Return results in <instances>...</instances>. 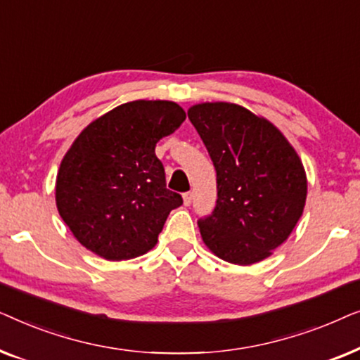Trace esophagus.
Instances as JSON below:
<instances>
[{"instance_id": "esophagus-1", "label": "esophagus", "mask_w": 360, "mask_h": 360, "mask_svg": "<svg viewBox=\"0 0 360 360\" xmlns=\"http://www.w3.org/2000/svg\"><path fill=\"white\" fill-rule=\"evenodd\" d=\"M191 201H193V193H191V191H186V193H184V205L190 206Z\"/></svg>"}]
</instances>
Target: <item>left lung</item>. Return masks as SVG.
Segmentation results:
<instances>
[{
    "label": "left lung",
    "instance_id": "8db88e82",
    "mask_svg": "<svg viewBox=\"0 0 360 360\" xmlns=\"http://www.w3.org/2000/svg\"><path fill=\"white\" fill-rule=\"evenodd\" d=\"M188 117L218 184L213 213L198 219L205 244L231 264L267 259L303 214L308 185L298 154L272 122L234 103H201Z\"/></svg>",
    "mask_w": 360,
    "mask_h": 360
}]
</instances>
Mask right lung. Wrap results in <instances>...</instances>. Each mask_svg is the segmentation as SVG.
<instances>
[{
	"label": "right lung",
	"instance_id": "right-lung-1",
	"mask_svg": "<svg viewBox=\"0 0 360 360\" xmlns=\"http://www.w3.org/2000/svg\"><path fill=\"white\" fill-rule=\"evenodd\" d=\"M174 101L137 100L90 122L62 159L58 214L78 243L108 260L134 259L157 244L184 203L167 190L155 144L185 121Z\"/></svg>",
	"mask_w": 360,
	"mask_h": 360
}]
</instances>
